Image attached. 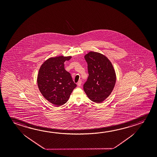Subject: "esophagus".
Returning a JSON list of instances; mask_svg holds the SVG:
<instances>
[{
    "label": "esophagus",
    "instance_id": "esophagus-1",
    "mask_svg": "<svg viewBox=\"0 0 157 157\" xmlns=\"http://www.w3.org/2000/svg\"><path fill=\"white\" fill-rule=\"evenodd\" d=\"M82 80H79V81H78V82L77 83V85L78 86H80L81 85H82Z\"/></svg>",
    "mask_w": 157,
    "mask_h": 157
}]
</instances>
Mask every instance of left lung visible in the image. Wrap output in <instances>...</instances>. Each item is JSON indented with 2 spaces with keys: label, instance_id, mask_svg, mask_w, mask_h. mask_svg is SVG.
Segmentation results:
<instances>
[{
  "label": "left lung",
  "instance_id": "1",
  "mask_svg": "<svg viewBox=\"0 0 157 157\" xmlns=\"http://www.w3.org/2000/svg\"><path fill=\"white\" fill-rule=\"evenodd\" d=\"M84 58L89 77L83 85L84 90L90 100L101 103L113 91L116 84V72L111 61L102 54L90 52Z\"/></svg>",
  "mask_w": 157,
  "mask_h": 157
}]
</instances>
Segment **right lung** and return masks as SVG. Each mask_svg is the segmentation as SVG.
<instances>
[{
	"mask_svg": "<svg viewBox=\"0 0 157 157\" xmlns=\"http://www.w3.org/2000/svg\"><path fill=\"white\" fill-rule=\"evenodd\" d=\"M71 56L51 57L42 64L39 71L37 83L45 99L59 107L66 103L77 86L69 72L64 69V62Z\"/></svg>",
	"mask_w": 157,
	"mask_h": 157,
	"instance_id": "obj_1",
	"label": "right lung"
}]
</instances>
